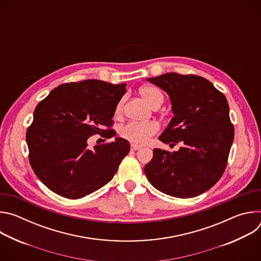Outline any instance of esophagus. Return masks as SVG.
Wrapping results in <instances>:
<instances>
[{
  "mask_svg": "<svg viewBox=\"0 0 261 261\" xmlns=\"http://www.w3.org/2000/svg\"><path fill=\"white\" fill-rule=\"evenodd\" d=\"M139 148H140V146H139V145L131 144V150H132V151H137V150H139Z\"/></svg>",
  "mask_w": 261,
  "mask_h": 261,
  "instance_id": "esophagus-1",
  "label": "esophagus"
}]
</instances>
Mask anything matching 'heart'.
I'll use <instances>...</instances> for the list:
<instances>
[{
	"instance_id": "obj_1",
	"label": "heart",
	"mask_w": 261,
	"mask_h": 261,
	"mask_svg": "<svg viewBox=\"0 0 261 261\" xmlns=\"http://www.w3.org/2000/svg\"><path fill=\"white\" fill-rule=\"evenodd\" d=\"M141 97L150 104L152 107H159L164 100V96L162 92L155 87H143L140 89ZM123 108V101L119 102L117 105L116 113L120 115ZM159 130V126L155 122H146V123H137V122H129L120 127L119 133L120 135L130 141L133 144H144L151 139L153 135H155Z\"/></svg>"
}]
</instances>
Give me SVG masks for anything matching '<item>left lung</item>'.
Masks as SVG:
<instances>
[{"mask_svg": "<svg viewBox=\"0 0 261 261\" xmlns=\"http://www.w3.org/2000/svg\"><path fill=\"white\" fill-rule=\"evenodd\" d=\"M146 81L165 91L171 102L173 117L159 139L184 145L172 153L154 148L145 175L167 195L198 196L213 187L227 165L234 137L228 102L201 76L165 73Z\"/></svg>", "mask_w": 261, "mask_h": 261, "instance_id": "left-lung-1", "label": "left lung"}]
</instances>
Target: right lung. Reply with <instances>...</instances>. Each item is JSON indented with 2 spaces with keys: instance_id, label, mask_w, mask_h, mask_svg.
I'll return each mask as SVG.
<instances>
[{
  "instance_id": "1",
  "label": "right lung",
  "mask_w": 261,
  "mask_h": 261,
  "mask_svg": "<svg viewBox=\"0 0 261 261\" xmlns=\"http://www.w3.org/2000/svg\"><path fill=\"white\" fill-rule=\"evenodd\" d=\"M126 84L98 80L70 83L54 89L36 106L27 130L30 164L38 178L60 196L79 199L103 187L114 177L130 143L114 141L88 145L94 134L114 137L113 118Z\"/></svg>"
}]
</instances>
